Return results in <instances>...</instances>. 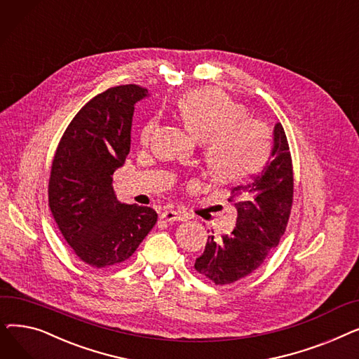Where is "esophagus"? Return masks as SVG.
<instances>
[{
  "label": "esophagus",
  "instance_id": "obj_1",
  "mask_svg": "<svg viewBox=\"0 0 359 359\" xmlns=\"http://www.w3.org/2000/svg\"><path fill=\"white\" fill-rule=\"evenodd\" d=\"M160 217H161L163 219L168 221V222H175V221H180V219L183 218L180 212H177V211H173V210H165V211H163Z\"/></svg>",
  "mask_w": 359,
  "mask_h": 359
}]
</instances>
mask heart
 Masks as SVG:
<instances>
[{"mask_svg":"<svg viewBox=\"0 0 359 359\" xmlns=\"http://www.w3.org/2000/svg\"><path fill=\"white\" fill-rule=\"evenodd\" d=\"M183 125L205 144V161L214 177L224 183L240 182L257 173L269 156V132L265 125L246 121V109L215 88L194 90L177 102ZM157 118L141 128V142H149Z\"/></svg>","mask_w":359,"mask_h":359,"instance_id":"1","label":"heart"}]
</instances>
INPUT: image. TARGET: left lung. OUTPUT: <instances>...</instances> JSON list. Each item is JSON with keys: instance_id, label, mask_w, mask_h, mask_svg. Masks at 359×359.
Segmentation results:
<instances>
[{"instance_id": "obj_1", "label": "left lung", "mask_w": 359, "mask_h": 359, "mask_svg": "<svg viewBox=\"0 0 359 359\" xmlns=\"http://www.w3.org/2000/svg\"><path fill=\"white\" fill-rule=\"evenodd\" d=\"M294 176L290 147L280 123L273 128L271 157L252 182L231 189L237 210L231 234L208 237L195 269L215 285H227L256 271L284 236L291 214Z\"/></svg>"}]
</instances>
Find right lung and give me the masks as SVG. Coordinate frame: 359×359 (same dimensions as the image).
I'll return each instance as SVG.
<instances>
[{"label": "right lung", "mask_w": 359, "mask_h": 359, "mask_svg": "<svg viewBox=\"0 0 359 359\" xmlns=\"http://www.w3.org/2000/svg\"><path fill=\"white\" fill-rule=\"evenodd\" d=\"M147 90L126 84L97 94L68 125L52 161L49 208L74 253L93 268L129 259L157 212L118 201L111 176L130 148L135 103Z\"/></svg>", "instance_id": "right-lung-1"}]
</instances>
